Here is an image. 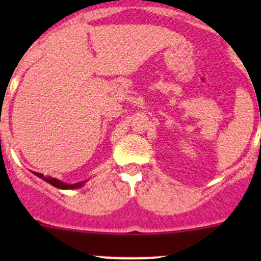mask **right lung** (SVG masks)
Instances as JSON below:
<instances>
[{
  "instance_id": "obj_1",
  "label": "right lung",
  "mask_w": 261,
  "mask_h": 261,
  "mask_svg": "<svg viewBox=\"0 0 261 261\" xmlns=\"http://www.w3.org/2000/svg\"><path fill=\"white\" fill-rule=\"evenodd\" d=\"M35 175H38L39 178H43V179L45 180V181H48L49 184H51V186L57 187V188H60V189H74V188H78V187H81L82 184L84 183V181H81V183L67 184V183H63V181L55 179V178H46V177H44V175L40 174V173H35Z\"/></svg>"
}]
</instances>
